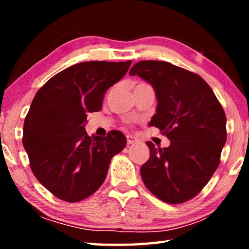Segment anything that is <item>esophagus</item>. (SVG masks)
I'll list each match as a JSON object with an SVG mask.
<instances>
[{"label":"esophagus","mask_w":249,"mask_h":249,"mask_svg":"<svg viewBox=\"0 0 249 249\" xmlns=\"http://www.w3.org/2000/svg\"><path fill=\"white\" fill-rule=\"evenodd\" d=\"M127 144L130 145V144H135V142H137L138 140L135 136H132V135H127Z\"/></svg>","instance_id":"obj_1"}]
</instances>
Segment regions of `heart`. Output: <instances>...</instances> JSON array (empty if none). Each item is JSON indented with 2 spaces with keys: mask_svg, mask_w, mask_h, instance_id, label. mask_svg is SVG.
I'll list each match as a JSON object with an SVG mask.
<instances>
[{
  "mask_svg": "<svg viewBox=\"0 0 249 249\" xmlns=\"http://www.w3.org/2000/svg\"><path fill=\"white\" fill-rule=\"evenodd\" d=\"M140 84H142V83H140Z\"/></svg>",
  "mask_w": 249,
  "mask_h": 249,
  "instance_id": "obj_1",
  "label": "heart"
}]
</instances>
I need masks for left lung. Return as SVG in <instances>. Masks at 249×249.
I'll return each instance as SVG.
<instances>
[{"mask_svg": "<svg viewBox=\"0 0 249 249\" xmlns=\"http://www.w3.org/2000/svg\"><path fill=\"white\" fill-rule=\"evenodd\" d=\"M154 88L156 114L149 125L169 138L167 148L147 142L150 157L141 168L147 189L163 202L195 197L220 165L226 142V116L200 75L166 61H138L129 71Z\"/></svg>", "mask_w": 249, "mask_h": 249, "instance_id": "1", "label": "left lung"}]
</instances>
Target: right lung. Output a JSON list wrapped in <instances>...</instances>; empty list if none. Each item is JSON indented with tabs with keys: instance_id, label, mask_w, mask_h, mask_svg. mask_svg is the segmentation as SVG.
<instances>
[{
	"instance_id": "obj_1",
	"label": "right lung",
	"mask_w": 249,
	"mask_h": 249,
	"mask_svg": "<svg viewBox=\"0 0 249 249\" xmlns=\"http://www.w3.org/2000/svg\"><path fill=\"white\" fill-rule=\"evenodd\" d=\"M132 61H86L50 78L37 92L25 117L23 146L37 180L58 199L79 202L98 190L113 156L126 137L87 134V113L102 107L108 88L127 72Z\"/></svg>"
}]
</instances>
